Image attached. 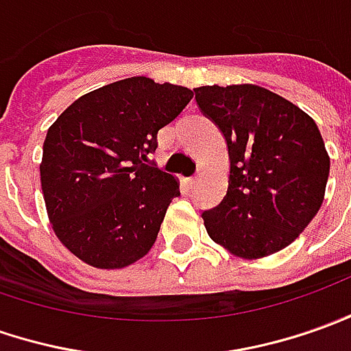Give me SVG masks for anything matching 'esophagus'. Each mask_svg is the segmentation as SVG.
Wrapping results in <instances>:
<instances>
[{
	"label": "esophagus",
	"mask_w": 351,
	"mask_h": 351,
	"mask_svg": "<svg viewBox=\"0 0 351 351\" xmlns=\"http://www.w3.org/2000/svg\"><path fill=\"white\" fill-rule=\"evenodd\" d=\"M195 182H197V175L190 176V178H188V184H190V186H194Z\"/></svg>",
	"instance_id": "esophagus-1"
}]
</instances>
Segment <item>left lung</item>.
Masks as SVG:
<instances>
[{
    "instance_id": "1",
    "label": "left lung",
    "mask_w": 351,
    "mask_h": 351,
    "mask_svg": "<svg viewBox=\"0 0 351 351\" xmlns=\"http://www.w3.org/2000/svg\"><path fill=\"white\" fill-rule=\"evenodd\" d=\"M195 101L223 132L228 188L202 219L232 256L261 259L290 245L325 199L330 159L315 121L256 84L194 88Z\"/></svg>"
}]
</instances>
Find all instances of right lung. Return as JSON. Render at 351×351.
<instances>
[{
    "instance_id": "obj_1",
    "label": "right lung",
    "mask_w": 351,
    "mask_h": 351,
    "mask_svg": "<svg viewBox=\"0 0 351 351\" xmlns=\"http://www.w3.org/2000/svg\"><path fill=\"white\" fill-rule=\"evenodd\" d=\"M194 97L132 76L80 95L47 128L40 182L53 232L97 269H123L156 244L178 180L149 163L157 132Z\"/></svg>"
}]
</instances>
